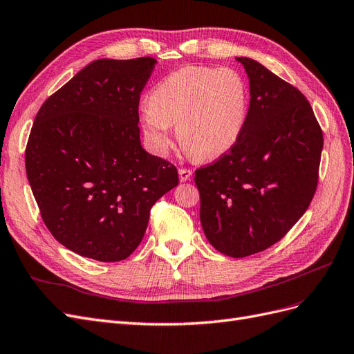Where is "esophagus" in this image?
Wrapping results in <instances>:
<instances>
[{
    "label": "esophagus",
    "mask_w": 354,
    "mask_h": 354,
    "mask_svg": "<svg viewBox=\"0 0 354 354\" xmlns=\"http://www.w3.org/2000/svg\"><path fill=\"white\" fill-rule=\"evenodd\" d=\"M178 176H180V181H187L192 177V169H189V168H180L178 169Z\"/></svg>",
    "instance_id": "34e87169"
}]
</instances>
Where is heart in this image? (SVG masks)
Returning a JSON list of instances; mask_svg holds the SVG:
<instances>
[{
    "label": "heart",
    "instance_id": "b5f03b06",
    "mask_svg": "<svg viewBox=\"0 0 354 354\" xmlns=\"http://www.w3.org/2000/svg\"><path fill=\"white\" fill-rule=\"evenodd\" d=\"M142 128L159 156L173 147L171 127L185 151L214 159L238 142L248 113V87L230 68L186 66L159 81L149 94Z\"/></svg>",
    "mask_w": 354,
    "mask_h": 354
}]
</instances>
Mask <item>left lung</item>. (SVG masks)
Returning a JSON list of instances; mask_svg holds the SVG:
<instances>
[{
    "mask_svg": "<svg viewBox=\"0 0 354 354\" xmlns=\"http://www.w3.org/2000/svg\"><path fill=\"white\" fill-rule=\"evenodd\" d=\"M250 80L238 142L195 171L201 224L209 243L242 259L279 242L317 187L324 134L304 94L261 63L236 57Z\"/></svg>",
    "mask_w": 354,
    "mask_h": 354,
    "instance_id": "8db88e82",
    "label": "left lung"
}]
</instances>
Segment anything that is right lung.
Returning a JSON list of instances; mask_svg holds the SVG:
<instances>
[{
    "label": "right lung",
    "mask_w": 354,
    "mask_h": 354,
    "mask_svg": "<svg viewBox=\"0 0 354 354\" xmlns=\"http://www.w3.org/2000/svg\"><path fill=\"white\" fill-rule=\"evenodd\" d=\"M152 57L100 59L41 106L25 153L42 221L87 259L121 261L142 242L153 203L177 168L140 143L138 102Z\"/></svg>",
    "instance_id": "1"
}]
</instances>
